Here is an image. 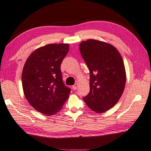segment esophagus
Here are the masks:
<instances>
[{
	"label": "esophagus",
	"instance_id": "34e87169",
	"mask_svg": "<svg viewBox=\"0 0 151 151\" xmlns=\"http://www.w3.org/2000/svg\"><path fill=\"white\" fill-rule=\"evenodd\" d=\"M78 87V83H75V84H74V85L72 86V88L74 90H77Z\"/></svg>",
	"mask_w": 151,
	"mask_h": 151
}]
</instances>
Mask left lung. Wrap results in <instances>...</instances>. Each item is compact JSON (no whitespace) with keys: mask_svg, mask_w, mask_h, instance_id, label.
Masks as SVG:
<instances>
[{"mask_svg":"<svg viewBox=\"0 0 151 151\" xmlns=\"http://www.w3.org/2000/svg\"><path fill=\"white\" fill-rule=\"evenodd\" d=\"M80 51L90 73V92L83 100L91 110L104 112L124 92L127 78L122 57L112 45L94 39L81 42Z\"/></svg>","mask_w":151,"mask_h":151,"instance_id":"8db88e82","label":"left lung"}]
</instances>
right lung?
Listing matches in <instances>:
<instances>
[{
  "mask_svg": "<svg viewBox=\"0 0 151 151\" xmlns=\"http://www.w3.org/2000/svg\"><path fill=\"white\" fill-rule=\"evenodd\" d=\"M68 44H49L36 49L24 63L22 73L24 94L37 111L51 116L60 111L70 88L64 84L61 63Z\"/></svg>",
  "mask_w": 151,
  "mask_h": 151,
  "instance_id": "obj_1",
  "label": "right lung"
}]
</instances>
